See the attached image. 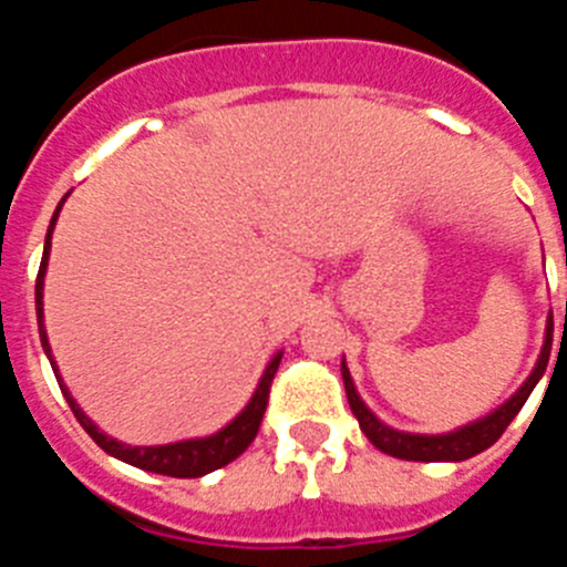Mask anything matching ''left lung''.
<instances>
[{"label": "left lung", "instance_id": "left-lung-1", "mask_svg": "<svg viewBox=\"0 0 567 567\" xmlns=\"http://www.w3.org/2000/svg\"><path fill=\"white\" fill-rule=\"evenodd\" d=\"M550 340H554V318H548L543 352H539V360L537 365H534V372L528 374V380H525L517 392L511 394L499 409H494V412L485 414V417L474 420V423L460 425V429H454V432L449 434H409L398 432L392 425L380 423V420L374 417L372 409L360 400L352 374L346 369V360L340 363V374H343L346 398H349V405H352V414L358 417L360 432L369 437V443H372L374 449H380V452L389 454V457L414 460V463H460V460H468L474 457V454L485 452V449H491V445L503 437L508 423L517 417V412L525 405L528 394L534 392V385H537L539 378L545 374V365H548L550 354Z\"/></svg>", "mask_w": 567, "mask_h": 567}]
</instances>
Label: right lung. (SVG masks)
Instances as JSON below:
<instances>
[{"label": "right lung", "mask_w": 567, "mask_h": 567, "mask_svg": "<svg viewBox=\"0 0 567 567\" xmlns=\"http://www.w3.org/2000/svg\"><path fill=\"white\" fill-rule=\"evenodd\" d=\"M70 195V193H68ZM68 195H64L62 202H59L56 213L50 218L48 227V238H44V255L42 264H39V275H37V318H39V338H42V349L48 354L50 365H53V374L59 380V389H62L64 400L73 409L76 420L82 423L84 432L90 437L96 440L99 449L110 454V457L122 460V463L135 465V468L153 471V474H167V477H204L209 471L221 468V465L233 463L235 457L247 452L249 443L255 440L260 429V420H264V412H267V400H269V385H272L275 372H278L280 354H275L272 360L267 363L264 374L258 380V389H255L252 400L244 405V412L238 414L235 420H229L224 425L221 432L209 434V437H195V440H178V443H167V445H127L118 443V440L107 437L104 432H99V425L87 417V414L79 409V403L73 400V394L68 392V385L62 383V374H59V365L50 354V343H48V332H44V312H42V289H44V272H48V258H50V238H53V227H56V218L62 213V204L68 202Z\"/></svg>", "instance_id": "right-lung-1"}]
</instances>
